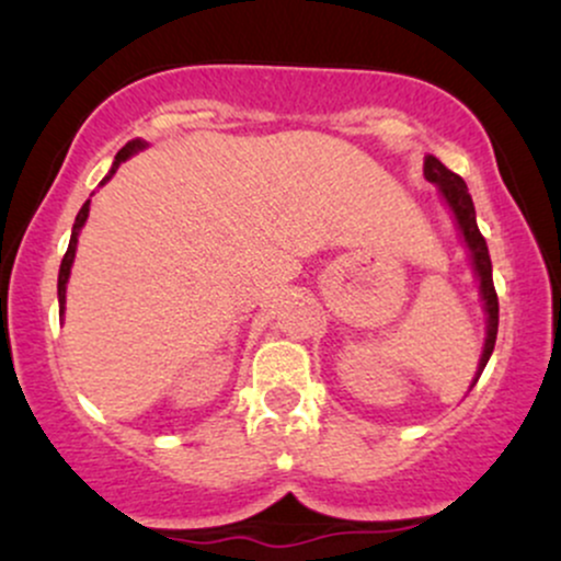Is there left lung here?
I'll use <instances>...</instances> for the list:
<instances>
[{
  "mask_svg": "<svg viewBox=\"0 0 561 561\" xmlns=\"http://www.w3.org/2000/svg\"><path fill=\"white\" fill-rule=\"evenodd\" d=\"M424 179L440 186L443 197H446L448 208L454 210L456 224H459L461 234H465L467 248L472 250V263H474V272H478L480 279V293L482 300H485V311H488V337H485V351H482L480 358V369L478 377L485 369L488 358H491L493 345H495V334H499V295H495L493 287V268H491V255H488V244L485 237L480 234L478 229V218H474V205L472 197H469L465 179L456 176L454 171H448L440 160L427 156L424 158ZM478 382V379H474Z\"/></svg>",
  "mask_w": 561,
  "mask_h": 561,
  "instance_id": "obj_1",
  "label": "left lung"
}]
</instances>
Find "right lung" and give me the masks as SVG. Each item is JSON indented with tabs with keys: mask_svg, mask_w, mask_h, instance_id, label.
I'll list each match as a JSON object with an SVG mask.
<instances>
[{
	"mask_svg": "<svg viewBox=\"0 0 561 561\" xmlns=\"http://www.w3.org/2000/svg\"><path fill=\"white\" fill-rule=\"evenodd\" d=\"M141 147H145V141H139V139L128 141V145L124 147V150H121L118 156H115V163H113L111 173H107V179L113 176L115 169H118V165L124 163V160H126L128 156H134V152L141 150ZM107 179H105V182H107ZM87 216H89V199H87V203L81 205L79 216H76L73 234H70V244H68L66 255H62V263H60V276H57V298H60V308H62V302H66V285H68V274H70V263H73V255H76V242H79V231H81V227H83V221H87Z\"/></svg>",
	"mask_w": 561,
	"mask_h": 561,
	"instance_id": "obj_1",
	"label": "right lung"
}]
</instances>
